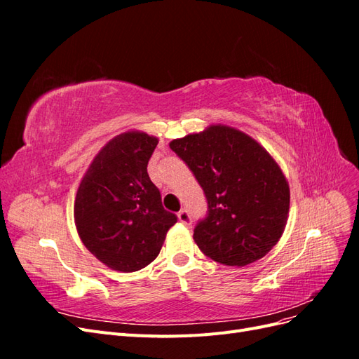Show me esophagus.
<instances>
[{
	"mask_svg": "<svg viewBox=\"0 0 359 359\" xmlns=\"http://www.w3.org/2000/svg\"><path fill=\"white\" fill-rule=\"evenodd\" d=\"M178 220L184 226H190L191 224V217H190V214L186 210H182V211L178 212Z\"/></svg>",
	"mask_w": 359,
	"mask_h": 359,
	"instance_id": "34e87169",
	"label": "esophagus"
}]
</instances>
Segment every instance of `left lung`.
<instances>
[{"mask_svg":"<svg viewBox=\"0 0 359 359\" xmlns=\"http://www.w3.org/2000/svg\"><path fill=\"white\" fill-rule=\"evenodd\" d=\"M196 177L208 215L194 227L201 252L227 266L262 259L285 232L289 182L278 163L252 136L212 124L169 144Z\"/></svg>","mask_w":359,"mask_h":359,"instance_id":"obj_1","label":"left lung"}]
</instances>
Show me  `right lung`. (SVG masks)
I'll return each instance as SVG.
<instances>
[{"label":"right lung","mask_w":359,"mask_h":359,"mask_svg":"<svg viewBox=\"0 0 359 359\" xmlns=\"http://www.w3.org/2000/svg\"><path fill=\"white\" fill-rule=\"evenodd\" d=\"M157 144L156 136L139 130L115 136L97 153L76 191L81 241L102 264L121 273L153 262L177 223L147 172Z\"/></svg>","instance_id":"right-lung-1"}]
</instances>
